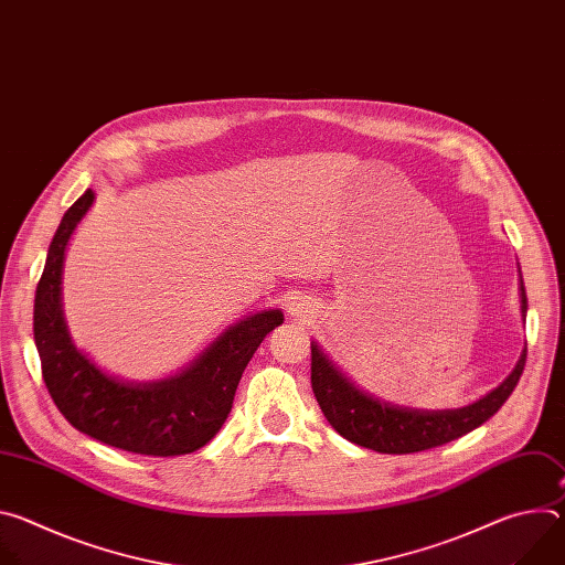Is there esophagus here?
Returning a JSON list of instances; mask_svg holds the SVG:
<instances>
[{"instance_id":"1","label":"esophagus","mask_w":565,"mask_h":565,"mask_svg":"<svg viewBox=\"0 0 565 565\" xmlns=\"http://www.w3.org/2000/svg\"><path fill=\"white\" fill-rule=\"evenodd\" d=\"M301 308H303L301 299H297V297H295V299L290 301V308H288V310H290V315H299V310H301Z\"/></svg>"}]
</instances>
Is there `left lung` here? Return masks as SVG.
Masks as SVG:
<instances>
[{"label":"left lung","instance_id":"1","mask_svg":"<svg viewBox=\"0 0 565 565\" xmlns=\"http://www.w3.org/2000/svg\"><path fill=\"white\" fill-rule=\"evenodd\" d=\"M527 297L521 277V315ZM527 349L501 386L462 409H416L384 402L360 388L317 342H310V384L331 427L347 440L380 454H414L451 443L490 420L512 395L525 366Z\"/></svg>","mask_w":565,"mask_h":565}]
</instances>
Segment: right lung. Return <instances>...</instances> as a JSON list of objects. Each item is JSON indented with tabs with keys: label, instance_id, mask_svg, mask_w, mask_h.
I'll return each mask as SVG.
<instances>
[{
	"label": "right lung",
	"instance_id": "add662e5",
	"mask_svg": "<svg viewBox=\"0 0 565 565\" xmlns=\"http://www.w3.org/2000/svg\"><path fill=\"white\" fill-rule=\"evenodd\" d=\"M94 199L87 190L64 212L35 290L33 333L42 377L55 407L77 431L142 456L192 454L223 427L241 375L284 312L268 308L246 315L172 377L129 382L105 373L75 349L62 312L66 244Z\"/></svg>",
	"mask_w": 565,
	"mask_h": 565
}]
</instances>
